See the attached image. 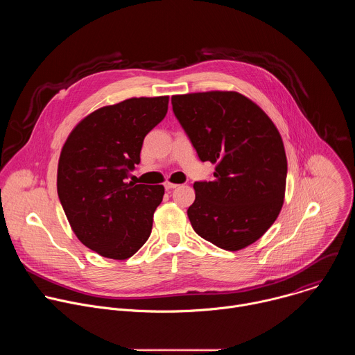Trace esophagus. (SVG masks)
Instances as JSON below:
<instances>
[{
	"label": "esophagus",
	"instance_id": "esophagus-1",
	"mask_svg": "<svg viewBox=\"0 0 355 355\" xmlns=\"http://www.w3.org/2000/svg\"><path fill=\"white\" fill-rule=\"evenodd\" d=\"M164 187H166V189H167V191H170V189H174V188H177V187H178V184H174V182H170V181H167V182L164 184Z\"/></svg>",
	"mask_w": 355,
	"mask_h": 355
}]
</instances>
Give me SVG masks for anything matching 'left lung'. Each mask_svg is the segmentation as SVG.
<instances>
[{"label": "left lung", "instance_id": "1", "mask_svg": "<svg viewBox=\"0 0 355 355\" xmlns=\"http://www.w3.org/2000/svg\"><path fill=\"white\" fill-rule=\"evenodd\" d=\"M173 111L214 181L195 182L188 208L193 230L237 251L257 241L277 220L285 198L286 155L270 116L236 91L171 96Z\"/></svg>", "mask_w": 355, "mask_h": 355}]
</instances>
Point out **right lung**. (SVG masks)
Wrapping results in <instances>:
<instances>
[{
    "label": "right lung",
    "mask_w": 355,
    "mask_h": 355,
    "mask_svg": "<svg viewBox=\"0 0 355 355\" xmlns=\"http://www.w3.org/2000/svg\"><path fill=\"white\" fill-rule=\"evenodd\" d=\"M168 96L128 98L83 118L63 144L58 193L77 239L96 254L126 260L147 241L164 187L126 182L144 136L163 121Z\"/></svg>",
    "instance_id": "right-lung-1"
}]
</instances>
